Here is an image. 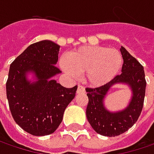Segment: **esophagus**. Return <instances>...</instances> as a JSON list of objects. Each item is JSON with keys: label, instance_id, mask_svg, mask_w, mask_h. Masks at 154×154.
<instances>
[{"label": "esophagus", "instance_id": "1", "mask_svg": "<svg viewBox=\"0 0 154 154\" xmlns=\"http://www.w3.org/2000/svg\"><path fill=\"white\" fill-rule=\"evenodd\" d=\"M83 92H85V87L79 85L77 88V93L79 94V93H83Z\"/></svg>", "mask_w": 154, "mask_h": 154}]
</instances>
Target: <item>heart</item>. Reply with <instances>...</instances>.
<instances>
[{"instance_id": "obj_1", "label": "heart", "mask_w": 154, "mask_h": 154, "mask_svg": "<svg viewBox=\"0 0 154 154\" xmlns=\"http://www.w3.org/2000/svg\"><path fill=\"white\" fill-rule=\"evenodd\" d=\"M122 65L121 53L116 49L103 46H83L73 51L61 66L65 73L77 78L85 74V79L92 86H101L112 80Z\"/></svg>"}]
</instances>
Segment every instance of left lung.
<instances>
[{"mask_svg":"<svg viewBox=\"0 0 154 154\" xmlns=\"http://www.w3.org/2000/svg\"><path fill=\"white\" fill-rule=\"evenodd\" d=\"M120 51L123 59L122 74L103 86L86 89L89 100L86 111L87 120L97 133L109 137L123 134L137 122L145 98L146 82L144 68L124 47L122 46ZM116 84L129 86L132 97L125 109L111 112L105 108L104 98Z\"/></svg>","mask_w":154,"mask_h":154,"instance_id":"obj_1","label":"left lung"}]
</instances>
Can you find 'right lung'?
<instances>
[{
	"label": "right lung",
	"mask_w": 154,
	"mask_h": 154,
	"mask_svg": "<svg viewBox=\"0 0 154 154\" xmlns=\"http://www.w3.org/2000/svg\"><path fill=\"white\" fill-rule=\"evenodd\" d=\"M59 51L58 45L43 40L28 46L10 65L6 84L9 108L15 122L32 135L54 133L75 97L77 86L66 88L52 79L62 73L56 67ZM30 72L33 82L27 79Z\"/></svg>",
	"instance_id": "add662e5"
}]
</instances>
